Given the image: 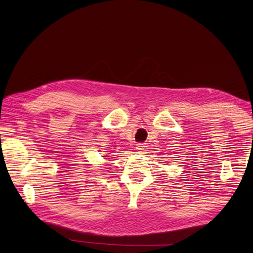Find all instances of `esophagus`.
<instances>
[{
  "label": "esophagus",
  "mask_w": 253,
  "mask_h": 253,
  "mask_svg": "<svg viewBox=\"0 0 253 253\" xmlns=\"http://www.w3.org/2000/svg\"><path fill=\"white\" fill-rule=\"evenodd\" d=\"M146 148H147V146L145 145V144H137L136 145V150H137V152H139V153H144L147 149H146Z\"/></svg>",
  "instance_id": "obj_1"
}]
</instances>
